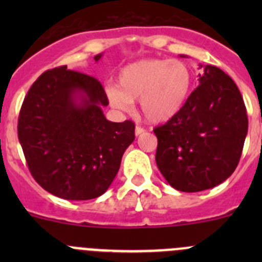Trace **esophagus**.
Listing matches in <instances>:
<instances>
[{
  "label": "esophagus",
  "mask_w": 262,
  "mask_h": 262,
  "mask_svg": "<svg viewBox=\"0 0 262 262\" xmlns=\"http://www.w3.org/2000/svg\"><path fill=\"white\" fill-rule=\"evenodd\" d=\"M144 129L142 128V126H136V136L137 137H139V136H142V134H144Z\"/></svg>",
  "instance_id": "1"
}]
</instances>
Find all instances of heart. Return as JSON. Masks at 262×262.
<instances>
[{
  "instance_id": "b5f03b06",
  "label": "heart",
  "mask_w": 262,
  "mask_h": 262,
  "mask_svg": "<svg viewBox=\"0 0 262 262\" xmlns=\"http://www.w3.org/2000/svg\"><path fill=\"white\" fill-rule=\"evenodd\" d=\"M191 68L179 59H141L121 68L116 89H107V99L115 109L129 112L139 101L143 118L152 124H165L182 112L192 91Z\"/></svg>"
}]
</instances>
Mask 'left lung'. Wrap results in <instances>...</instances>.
<instances>
[{
  "label": "left lung",
  "mask_w": 262,
  "mask_h": 262,
  "mask_svg": "<svg viewBox=\"0 0 262 262\" xmlns=\"http://www.w3.org/2000/svg\"><path fill=\"white\" fill-rule=\"evenodd\" d=\"M199 68L200 84L182 112L153 130L158 170L184 192L226 181L238 165L248 129L244 99L233 80L214 66Z\"/></svg>",
  "instance_id": "left-lung-1"
}]
</instances>
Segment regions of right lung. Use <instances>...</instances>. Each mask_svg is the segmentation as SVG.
Returning <instances> with one entry per match:
<instances>
[{"mask_svg":"<svg viewBox=\"0 0 262 262\" xmlns=\"http://www.w3.org/2000/svg\"><path fill=\"white\" fill-rule=\"evenodd\" d=\"M102 54L95 55L99 62ZM106 94L96 78L67 70L44 72L25 96L17 134L28 167L44 190L67 200L95 199L118 173L134 141V123L105 118Z\"/></svg>","mask_w":262,"mask_h":262,"instance_id":"add662e5","label":"right lung"}]
</instances>
